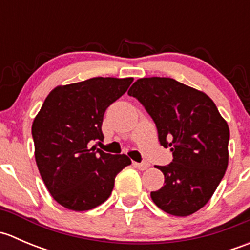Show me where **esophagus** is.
<instances>
[{"label": "esophagus", "mask_w": 250, "mask_h": 250, "mask_svg": "<svg viewBox=\"0 0 250 250\" xmlns=\"http://www.w3.org/2000/svg\"><path fill=\"white\" fill-rule=\"evenodd\" d=\"M133 166H134L135 168H138V169L145 170V169H147L148 167H150V163H147V162H141V163L133 162Z\"/></svg>", "instance_id": "1"}]
</instances>
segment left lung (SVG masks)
Segmentation results:
<instances>
[{
    "mask_svg": "<svg viewBox=\"0 0 250 250\" xmlns=\"http://www.w3.org/2000/svg\"><path fill=\"white\" fill-rule=\"evenodd\" d=\"M128 94L145 106L161 145L173 153L170 165L156 167L165 175V185L151 192L153 203L175 216L196 213L225 175L228 122L206 93L169 77L139 78Z\"/></svg>",
    "mask_w": 250,
    "mask_h": 250,
    "instance_id": "obj_1",
    "label": "left lung"
}]
</instances>
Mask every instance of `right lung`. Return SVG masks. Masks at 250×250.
<instances>
[{
    "mask_svg": "<svg viewBox=\"0 0 250 250\" xmlns=\"http://www.w3.org/2000/svg\"><path fill=\"white\" fill-rule=\"evenodd\" d=\"M133 77H94L58 85L32 123L35 160L44 185L58 203L89 210L110 197L115 178L132 163L127 155L89 147L104 139L105 110L127 92Z\"/></svg>",
    "mask_w": 250,
    "mask_h": 250,
    "instance_id": "1",
    "label": "right lung"
}]
</instances>
